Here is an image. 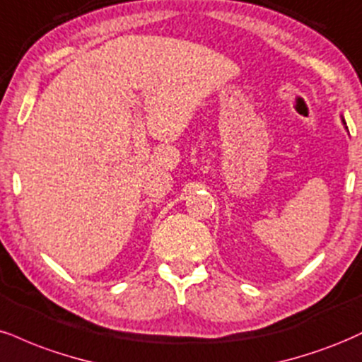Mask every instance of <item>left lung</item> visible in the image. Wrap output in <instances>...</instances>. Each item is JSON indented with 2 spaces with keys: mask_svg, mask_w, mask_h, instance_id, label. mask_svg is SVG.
I'll use <instances>...</instances> for the list:
<instances>
[{
  "mask_svg": "<svg viewBox=\"0 0 362 362\" xmlns=\"http://www.w3.org/2000/svg\"><path fill=\"white\" fill-rule=\"evenodd\" d=\"M341 120H342V123H344V127H346V120H344V117L341 115ZM346 130H347V127H346Z\"/></svg>",
  "mask_w": 362,
  "mask_h": 362,
  "instance_id": "1",
  "label": "left lung"
}]
</instances>
